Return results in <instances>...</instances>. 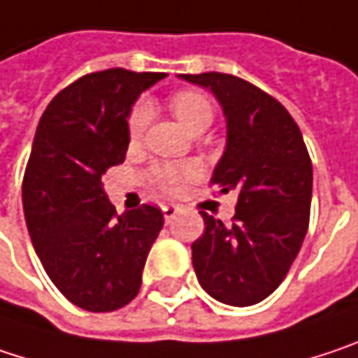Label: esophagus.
Returning <instances> with one entry per match:
<instances>
[{"instance_id":"1","label":"esophagus","mask_w":358,"mask_h":358,"mask_svg":"<svg viewBox=\"0 0 358 358\" xmlns=\"http://www.w3.org/2000/svg\"><path fill=\"white\" fill-rule=\"evenodd\" d=\"M179 212H181L179 206H164V208H162V214H164V220H166V222H171Z\"/></svg>"}]
</instances>
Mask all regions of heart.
<instances>
[{
	"label": "heart",
	"mask_w": 358,
	"mask_h": 358,
	"mask_svg": "<svg viewBox=\"0 0 358 358\" xmlns=\"http://www.w3.org/2000/svg\"><path fill=\"white\" fill-rule=\"evenodd\" d=\"M171 111L175 117L189 129V131H203L212 125L214 119V105L212 101L201 94L198 90H181L175 92L169 101ZM150 103L148 101H138L136 107L129 113L127 119V131L131 140H138L148 121H150ZM200 175V166L196 162H155L146 171V181L150 187H155L162 196H177L185 189V185Z\"/></svg>",
	"instance_id": "obj_1"
}]
</instances>
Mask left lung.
<instances>
[{"label": "left lung", "mask_w": 358, "mask_h": 358, "mask_svg": "<svg viewBox=\"0 0 358 358\" xmlns=\"http://www.w3.org/2000/svg\"><path fill=\"white\" fill-rule=\"evenodd\" d=\"M208 88L227 117V148L210 183L235 192L231 224L201 212L192 245L201 289L220 303L249 307L278 289L309 227L313 169L301 129L274 96L231 73H181Z\"/></svg>", "instance_id": "8db88e82"}]
</instances>
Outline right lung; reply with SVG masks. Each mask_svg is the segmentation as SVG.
Wrapping results in <instances>:
<instances>
[{"label": "right lung", "mask_w": 358, "mask_h": 358, "mask_svg": "<svg viewBox=\"0 0 358 358\" xmlns=\"http://www.w3.org/2000/svg\"><path fill=\"white\" fill-rule=\"evenodd\" d=\"M164 76L86 73L49 103L34 134L22 181L28 235L51 282L86 311L121 309L140 292L164 224L150 203L119 216L101 181L125 160L131 105Z\"/></svg>", "instance_id": "obj_1"}]
</instances>
